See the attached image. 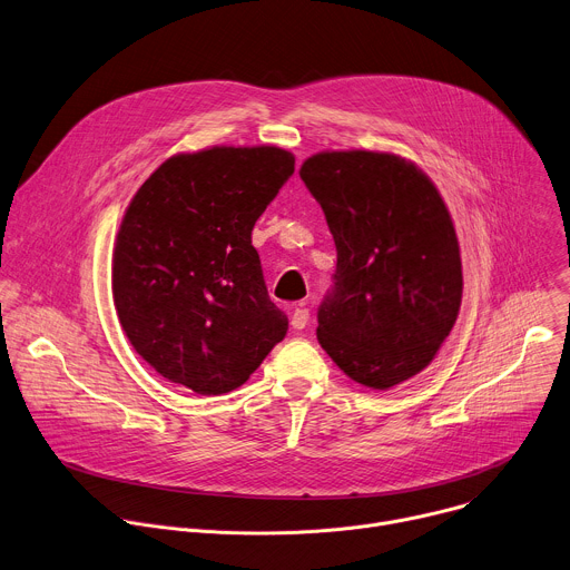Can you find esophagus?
Listing matches in <instances>:
<instances>
[{
  "label": "esophagus",
  "mask_w": 570,
  "mask_h": 570,
  "mask_svg": "<svg viewBox=\"0 0 570 570\" xmlns=\"http://www.w3.org/2000/svg\"><path fill=\"white\" fill-rule=\"evenodd\" d=\"M309 323V309L307 307H296L294 312H292V327L294 330H303L305 325Z\"/></svg>",
  "instance_id": "34e87169"
}]
</instances>
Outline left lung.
Returning <instances> with one entry per match:
<instances>
[{
	"label": "left lung",
	"mask_w": 570,
	"mask_h": 570,
	"mask_svg": "<svg viewBox=\"0 0 570 570\" xmlns=\"http://www.w3.org/2000/svg\"><path fill=\"white\" fill-rule=\"evenodd\" d=\"M301 179L336 245L316 336L353 382L389 391L422 373L459 318L461 245L424 170L380 150H323Z\"/></svg>",
	"instance_id": "1"
}]
</instances>
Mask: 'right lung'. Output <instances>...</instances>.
<instances>
[{
	"label": "right lung",
	"instance_id": "obj_1",
	"mask_svg": "<svg viewBox=\"0 0 570 570\" xmlns=\"http://www.w3.org/2000/svg\"><path fill=\"white\" fill-rule=\"evenodd\" d=\"M294 173L278 146L168 157L130 199L111 254V298L144 362L197 395L243 386L283 341L256 219Z\"/></svg>",
	"mask_w": 570,
	"mask_h": 570
}]
</instances>
